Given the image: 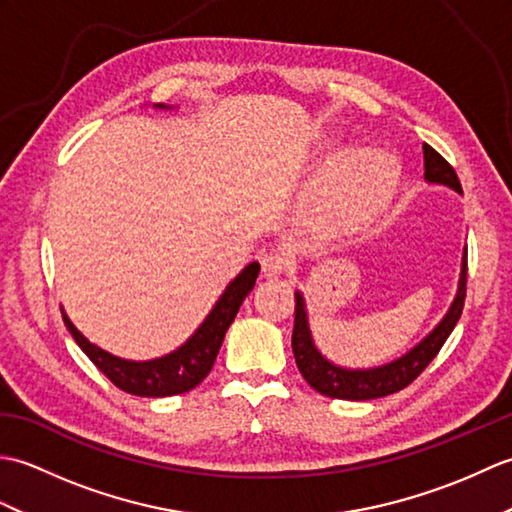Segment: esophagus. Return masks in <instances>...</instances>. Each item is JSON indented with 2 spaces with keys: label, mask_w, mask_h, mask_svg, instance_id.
<instances>
[{
  "label": "esophagus",
  "mask_w": 512,
  "mask_h": 512,
  "mask_svg": "<svg viewBox=\"0 0 512 512\" xmlns=\"http://www.w3.org/2000/svg\"><path fill=\"white\" fill-rule=\"evenodd\" d=\"M288 259L281 253H266L262 257V273L266 279H279L286 273Z\"/></svg>",
  "instance_id": "obj_1"
}]
</instances>
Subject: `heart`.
<instances>
[{"mask_svg":"<svg viewBox=\"0 0 512 512\" xmlns=\"http://www.w3.org/2000/svg\"><path fill=\"white\" fill-rule=\"evenodd\" d=\"M398 160L383 149L347 147L332 158L314 191L319 222L352 231L383 213L400 187Z\"/></svg>","mask_w":512,"mask_h":512,"instance_id":"b5f03b06","label":"heart"}]
</instances>
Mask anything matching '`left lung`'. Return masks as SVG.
Here are the masks:
<instances>
[{
    "label": "left lung",
    "mask_w": 512,
    "mask_h": 512,
    "mask_svg": "<svg viewBox=\"0 0 512 512\" xmlns=\"http://www.w3.org/2000/svg\"><path fill=\"white\" fill-rule=\"evenodd\" d=\"M422 151H424V180L429 184L449 187L455 193H462V184L458 176H455V171L449 162L429 145H422ZM295 297H297V306H295V330H292V352H295L297 367L301 376L306 378V383L328 398H339V400L383 398L389 394H396V391L405 389L409 383H413V380L420 376L422 369L436 358L440 347L449 339V334L453 332L455 325H458L462 308H464V297H466V246L462 253L458 290H455V297L451 301L447 314H444L436 328L424 336L420 343H416L409 352H405L385 365L352 369V367L336 365L328 356H323L317 343H314L303 292L297 290Z\"/></svg>",
    "instance_id": "left-lung-1"
}]
</instances>
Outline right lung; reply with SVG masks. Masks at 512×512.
<instances>
[{"label":"right lung","instance_id":"add662e5","mask_svg":"<svg viewBox=\"0 0 512 512\" xmlns=\"http://www.w3.org/2000/svg\"><path fill=\"white\" fill-rule=\"evenodd\" d=\"M154 107L156 110H173V105L165 103H154ZM257 275V262H250L248 266H244L242 273L233 281H228V286L224 288L220 299L215 301L211 312L206 314L204 321L195 328L189 339L173 352L158 358H149V361H127V358L114 356L103 350V347L94 345L76 330V325L61 308L63 323L74 336L76 345L85 352V356H88L118 389L143 398L176 396L198 387L202 380L209 376L217 352H220L222 347L224 334L231 328L242 301L248 297V292L253 290Z\"/></svg>","mask_w":512,"mask_h":512}]
</instances>
